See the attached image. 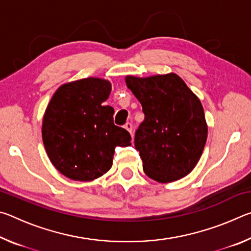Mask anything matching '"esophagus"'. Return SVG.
Masks as SVG:
<instances>
[{
  "label": "esophagus",
  "mask_w": 251,
  "mask_h": 251,
  "mask_svg": "<svg viewBox=\"0 0 251 251\" xmlns=\"http://www.w3.org/2000/svg\"><path fill=\"white\" fill-rule=\"evenodd\" d=\"M124 127H125V129L128 130L129 133L131 134V131H133V125H131L130 123H126V124L124 125Z\"/></svg>",
  "instance_id": "obj_1"
}]
</instances>
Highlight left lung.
I'll list each match as a JSON object with an SVG mask.
<instances>
[{
  "mask_svg": "<svg viewBox=\"0 0 251 251\" xmlns=\"http://www.w3.org/2000/svg\"><path fill=\"white\" fill-rule=\"evenodd\" d=\"M127 87L143 106L145 120L135 147L146 175L158 182L185 177L201 159L208 127L202 105L179 76H126Z\"/></svg>",
  "mask_w": 251,
  "mask_h": 251,
  "instance_id": "left-lung-1",
  "label": "left lung"
}]
</instances>
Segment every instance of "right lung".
Here are the masks:
<instances>
[{
	"instance_id": "obj_1",
	"label": "right lung",
	"mask_w": 251,
	"mask_h": 251,
	"mask_svg": "<svg viewBox=\"0 0 251 251\" xmlns=\"http://www.w3.org/2000/svg\"><path fill=\"white\" fill-rule=\"evenodd\" d=\"M112 85L88 77L63 84L45 110L42 138L54 167L73 180L91 181L113 165L116 146H130V135L114 125V108L103 105Z\"/></svg>"
}]
</instances>
